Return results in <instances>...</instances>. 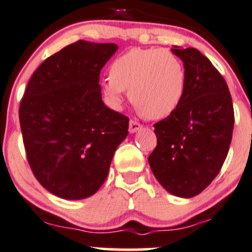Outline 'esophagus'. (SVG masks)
Instances as JSON below:
<instances>
[{"mask_svg":"<svg viewBox=\"0 0 252 252\" xmlns=\"http://www.w3.org/2000/svg\"><path fill=\"white\" fill-rule=\"evenodd\" d=\"M141 128H142V126L139 123V122L133 121V119L129 122V131H130V133H135V131H138L139 129H141Z\"/></svg>","mask_w":252,"mask_h":252,"instance_id":"1","label":"esophagus"}]
</instances>
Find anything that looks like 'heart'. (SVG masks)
<instances>
[{
  "mask_svg": "<svg viewBox=\"0 0 252 252\" xmlns=\"http://www.w3.org/2000/svg\"><path fill=\"white\" fill-rule=\"evenodd\" d=\"M187 89L182 61L164 48H134L119 56L111 65V77L103 81V93L114 107L129 91L136 110L151 119L168 117L179 107Z\"/></svg>",
  "mask_w": 252,
  "mask_h": 252,
  "instance_id": "heart-1",
  "label": "heart"
}]
</instances>
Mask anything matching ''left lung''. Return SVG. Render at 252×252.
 <instances>
[{
  "instance_id": "obj_1",
  "label": "left lung",
  "mask_w": 252,
  "mask_h": 252,
  "mask_svg": "<svg viewBox=\"0 0 252 252\" xmlns=\"http://www.w3.org/2000/svg\"><path fill=\"white\" fill-rule=\"evenodd\" d=\"M184 63L187 89L179 107L155 123L157 146L149 156L156 179L179 197L199 195L222 168L234 128V108L224 78L192 47L173 46Z\"/></svg>"
}]
</instances>
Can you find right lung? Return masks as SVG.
I'll list each match as a JSON object with an SVG mask.
<instances>
[{"instance_id":"right-lung-1","label":"right lung","mask_w":252,"mask_h":252,"mask_svg":"<svg viewBox=\"0 0 252 252\" xmlns=\"http://www.w3.org/2000/svg\"><path fill=\"white\" fill-rule=\"evenodd\" d=\"M116 44L79 41L46 58L30 78L19 106L28 162L51 194L67 200L95 194L129 118L101 97L100 72Z\"/></svg>"}]
</instances>
